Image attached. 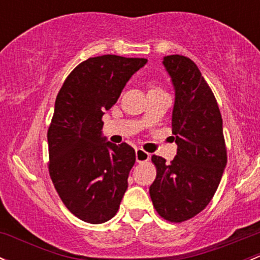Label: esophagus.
I'll return each mask as SVG.
<instances>
[{
    "instance_id": "obj_1",
    "label": "esophagus",
    "mask_w": 260,
    "mask_h": 260,
    "mask_svg": "<svg viewBox=\"0 0 260 260\" xmlns=\"http://www.w3.org/2000/svg\"><path fill=\"white\" fill-rule=\"evenodd\" d=\"M136 159L138 162L148 161L149 160V154L144 152V150L141 149V148H138V149H136Z\"/></svg>"
}]
</instances>
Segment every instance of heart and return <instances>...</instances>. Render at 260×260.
<instances>
[{
  "label": "heart",
  "mask_w": 260,
  "mask_h": 260,
  "mask_svg": "<svg viewBox=\"0 0 260 260\" xmlns=\"http://www.w3.org/2000/svg\"><path fill=\"white\" fill-rule=\"evenodd\" d=\"M152 90H158V88H152Z\"/></svg>",
  "instance_id": "heart-1"
}]
</instances>
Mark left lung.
Segmentation results:
<instances>
[{
    "mask_svg": "<svg viewBox=\"0 0 260 260\" xmlns=\"http://www.w3.org/2000/svg\"><path fill=\"white\" fill-rule=\"evenodd\" d=\"M162 65L175 91L173 139L178 153L170 164L153 155L156 178L149 187L156 212L172 222L186 221L209 205L227 164L223 122L215 96L191 59L168 55Z\"/></svg>",
    "mask_w": 260,
    "mask_h": 260,
    "instance_id": "obj_1",
    "label": "left lung"
}]
</instances>
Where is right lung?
Returning <instances> with one entry per match:
<instances>
[{
	"label": "right lung",
	"mask_w": 260,
	"mask_h": 260,
	"mask_svg": "<svg viewBox=\"0 0 260 260\" xmlns=\"http://www.w3.org/2000/svg\"><path fill=\"white\" fill-rule=\"evenodd\" d=\"M143 58L102 55L82 61L65 80L48 131L49 173L62 204L87 223L116 215L136 152L102 133V116L116 104Z\"/></svg>",
	"instance_id": "add662e5"
}]
</instances>
